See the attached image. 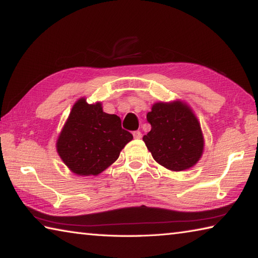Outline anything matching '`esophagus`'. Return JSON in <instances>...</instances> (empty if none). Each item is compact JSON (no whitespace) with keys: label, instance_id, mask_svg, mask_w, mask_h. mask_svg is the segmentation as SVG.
I'll use <instances>...</instances> for the list:
<instances>
[{"label":"esophagus","instance_id":"34e87169","mask_svg":"<svg viewBox=\"0 0 258 258\" xmlns=\"http://www.w3.org/2000/svg\"><path fill=\"white\" fill-rule=\"evenodd\" d=\"M133 137H134V139H141L142 134L140 131H135V132H133Z\"/></svg>","mask_w":258,"mask_h":258}]
</instances>
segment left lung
<instances>
[{
    "label": "left lung",
    "mask_w": 258,
    "mask_h": 258,
    "mask_svg": "<svg viewBox=\"0 0 258 258\" xmlns=\"http://www.w3.org/2000/svg\"><path fill=\"white\" fill-rule=\"evenodd\" d=\"M151 131L143 137L148 150L159 165L173 172L189 169L202 158L205 140L190 106L181 100L156 102L147 113Z\"/></svg>",
    "instance_id": "1"
}]
</instances>
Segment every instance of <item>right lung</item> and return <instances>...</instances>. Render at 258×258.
I'll use <instances>...</instances> for the list:
<instances>
[{
    "instance_id": "add662e5",
    "label": "right lung",
    "mask_w": 258,
    "mask_h": 258,
    "mask_svg": "<svg viewBox=\"0 0 258 258\" xmlns=\"http://www.w3.org/2000/svg\"><path fill=\"white\" fill-rule=\"evenodd\" d=\"M133 135L121 128L120 118L102 110L101 102L78 99L56 140V151L72 173L99 175L118 159Z\"/></svg>"
}]
</instances>
